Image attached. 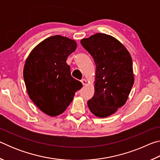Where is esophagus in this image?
<instances>
[{
  "label": "esophagus",
  "mask_w": 160,
  "mask_h": 160,
  "mask_svg": "<svg viewBox=\"0 0 160 160\" xmlns=\"http://www.w3.org/2000/svg\"><path fill=\"white\" fill-rule=\"evenodd\" d=\"M81 82H82L83 85H85L87 84V80L85 79H82V80H81Z\"/></svg>",
  "instance_id": "1"
}]
</instances>
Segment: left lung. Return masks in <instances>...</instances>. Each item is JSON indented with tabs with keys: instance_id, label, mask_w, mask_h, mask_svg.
<instances>
[{
	"instance_id": "8db88e82",
	"label": "left lung",
	"mask_w": 160,
	"mask_h": 160,
	"mask_svg": "<svg viewBox=\"0 0 160 160\" xmlns=\"http://www.w3.org/2000/svg\"><path fill=\"white\" fill-rule=\"evenodd\" d=\"M80 43L96 65L94 94L88 100V107L97 117H107L126 104L133 85L131 54L109 34L97 33Z\"/></svg>"
}]
</instances>
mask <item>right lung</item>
Listing matches in <instances>:
<instances>
[{"instance_id": "1", "label": "right lung", "mask_w": 160, "mask_h": 160, "mask_svg": "<svg viewBox=\"0 0 160 160\" xmlns=\"http://www.w3.org/2000/svg\"><path fill=\"white\" fill-rule=\"evenodd\" d=\"M76 48L75 40L55 35L37 45L26 59L23 76L28 95L42 112L50 116L63 113L75 93L82 87L71 76L66 63Z\"/></svg>"}]
</instances>
